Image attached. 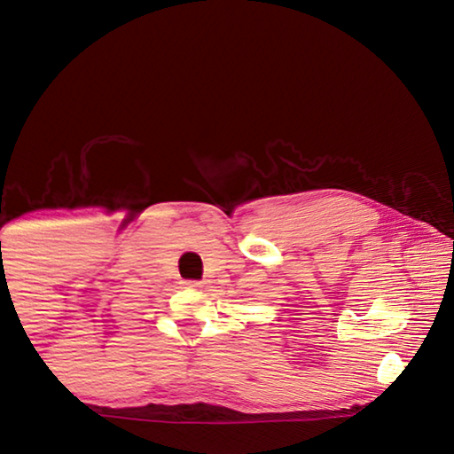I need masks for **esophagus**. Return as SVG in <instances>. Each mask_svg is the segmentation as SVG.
Wrapping results in <instances>:
<instances>
[{"mask_svg":"<svg viewBox=\"0 0 454 454\" xmlns=\"http://www.w3.org/2000/svg\"><path fill=\"white\" fill-rule=\"evenodd\" d=\"M186 286H188V288H194V290H200V288H204V282L190 280V282H186Z\"/></svg>","mask_w":454,"mask_h":454,"instance_id":"obj_1","label":"esophagus"}]
</instances>
